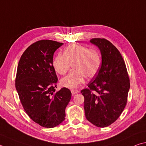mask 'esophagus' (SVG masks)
I'll use <instances>...</instances> for the list:
<instances>
[{
	"instance_id": "obj_1",
	"label": "esophagus",
	"mask_w": 146,
	"mask_h": 146,
	"mask_svg": "<svg viewBox=\"0 0 146 146\" xmlns=\"http://www.w3.org/2000/svg\"><path fill=\"white\" fill-rule=\"evenodd\" d=\"M71 93H72L73 95H75V94L79 93V91H78V90H76V89L71 90Z\"/></svg>"
}]
</instances>
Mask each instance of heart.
I'll return each instance as SVG.
<instances>
[{
  "mask_svg": "<svg viewBox=\"0 0 146 146\" xmlns=\"http://www.w3.org/2000/svg\"><path fill=\"white\" fill-rule=\"evenodd\" d=\"M53 67L57 73L64 75L73 65V70L60 80L61 86L75 89L84 81L91 79L98 72L101 57L95 48L80 44H73L66 47L64 54L59 53L53 60Z\"/></svg>",
  "mask_w": 146,
  "mask_h": 146,
  "instance_id": "obj_1",
  "label": "heart"
}]
</instances>
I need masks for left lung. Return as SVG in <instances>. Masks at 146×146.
<instances>
[{"instance_id": "left-lung-1", "label": "left lung", "mask_w": 146, "mask_h": 146, "mask_svg": "<svg viewBox=\"0 0 146 146\" xmlns=\"http://www.w3.org/2000/svg\"><path fill=\"white\" fill-rule=\"evenodd\" d=\"M90 42L100 50L102 64L81 93L87 120L104 128L114 123L123 112L130 83L125 62L117 48L105 38H92Z\"/></svg>"}]
</instances>
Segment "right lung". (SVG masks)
I'll return each instance as SVG.
<instances>
[{
	"mask_svg": "<svg viewBox=\"0 0 146 146\" xmlns=\"http://www.w3.org/2000/svg\"><path fill=\"white\" fill-rule=\"evenodd\" d=\"M62 43L44 39L25 50L18 62L15 87L23 108L36 123L47 128L65 119V109L71 97L66 87L55 92L58 80L53 56Z\"/></svg>",
	"mask_w": 146,
	"mask_h": 146,
	"instance_id": "add662e5",
	"label": "right lung"
}]
</instances>
